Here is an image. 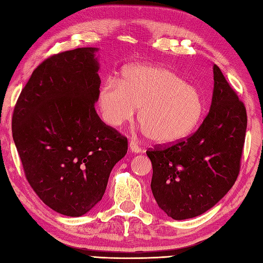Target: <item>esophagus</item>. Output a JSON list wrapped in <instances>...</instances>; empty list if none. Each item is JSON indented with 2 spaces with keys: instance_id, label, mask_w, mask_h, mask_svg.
Here are the masks:
<instances>
[{
  "instance_id": "1",
  "label": "esophagus",
  "mask_w": 263,
  "mask_h": 263,
  "mask_svg": "<svg viewBox=\"0 0 263 263\" xmlns=\"http://www.w3.org/2000/svg\"><path fill=\"white\" fill-rule=\"evenodd\" d=\"M128 147H130V150L133 153H140L141 152V148H139L138 144L135 141H130L128 142Z\"/></svg>"
}]
</instances>
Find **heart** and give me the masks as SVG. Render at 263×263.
Segmentation results:
<instances>
[{
    "label": "heart",
    "instance_id": "heart-1",
    "mask_svg": "<svg viewBox=\"0 0 263 263\" xmlns=\"http://www.w3.org/2000/svg\"><path fill=\"white\" fill-rule=\"evenodd\" d=\"M97 104L103 121L119 127L138 110V121L150 141L159 146L180 142L202 121L205 103L194 86L161 65H132L119 81L99 89Z\"/></svg>",
    "mask_w": 263,
    "mask_h": 263
}]
</instances>
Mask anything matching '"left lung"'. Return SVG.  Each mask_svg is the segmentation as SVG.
I'll return each instance as SVG.
<instances>
[{
	"mask_svg": "<svg viewBox=\"0 0 263 263\" xmlns=\"http://www.w3.org/2000/svg\"><path fill=\"white\" fill-rule=\"evenodd\" d=\"M214 81L209 113L198 130L180 142L147 150L155 200L175 220L212 208L230 191L239 173L247 109L216 64Z\"/></svg>",
	"mask_w": 263,
	"mask_h": 263,
	"instance_id": "8db88e82",
	"label": "left lung"
}]
</instances>
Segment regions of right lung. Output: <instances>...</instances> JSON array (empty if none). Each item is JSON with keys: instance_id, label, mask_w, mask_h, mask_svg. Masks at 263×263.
I'll list each match as a JSON object with an SVG mask.
<instances>
[{"instance_id": "obj_1", "label": "right lung", "mask_w": 263, "mask_h": 263, "mask_svg": "<svg viewBox=\"0 0 263 263\" xmlns=\"http://www.w3.org/2000/svg\"><path fill=\"white\" fill-rule=\"evenodd\" d=\"M95 47L54 54L33 70L12 116V136L28 183L54 211L79 217L105 193L127 139L100 120Z\"/></svg>"}]
</instances>
